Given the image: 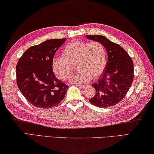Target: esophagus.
<instances>
[{
    "label": "esophagus",
    "mask_w": 154,
    "mask_h": 154,
    "mask_svg": "<svg viewBox=\"0 0 154 154\" xmlns=\"http://www.w3.org/2000/svg\"><path fill=\"white\" fill-rule=\"evenodd\" d=\"M77 86L80 88H86V85H77Z\"/></svg>",
    "instance_id": "1"
}]
</instances>
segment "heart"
<instances>
[{
    "label": "heart",
    "instance_id": "obj_1",
    "mask_svg": "<svg viewBox=\"0 0 154 154\" xmlns=\"http://www.w3.org/2000/svg\"><path fill=\"white\" fill-rule=\"evenodd\" d=\"M74 65L78 72L70 77V83L84 84L99 77L107 65L104 46L99 42L74 40L63 48L62 57H55L52 61L53 71L61 80L70 76Z\"/></svg>",
    "mask_w": 154,
    "mask_h": 154
}]
</instances>
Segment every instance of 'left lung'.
I'll list each match as a JSON object with an SVG mask.
<instances>
[{"label":"left lung","instance_id":"obj_1","mask_svg":"<svg viewBox=\"0 0 154 154\" xmlns=\"http://www.w3.org/2000/svg\"><path fill=\"white\" fill-rule=\"evenodd\" d=\"M86 38L101 43L108 53L106 69L100 79L92 85L96 90L89 101L99 108L114 106L125 97L134 79V64L130 55L121 46L103 35Z\"/></svg>","mask_w":154,"mask_h":154}]
</instances>
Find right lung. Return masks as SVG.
Returning <instances> with one entry per match:
<instances>
[{"label":"right lung","mask_w":154,"mask_h":154,"mask_svg":"<svg viewBox=\"0 0 154 154\" xmlns=\"http://www.w3.org/2000/svg\"><path fill=\"white\" fill-rule=\"evenodd\" d=\"M66 40L52 39L28 48L16 65L17 85L33 106L51 108L64 98L68 86L55 77L52 61Z\"/></svg>","instance_id":"obj_1"}]
</instances>
